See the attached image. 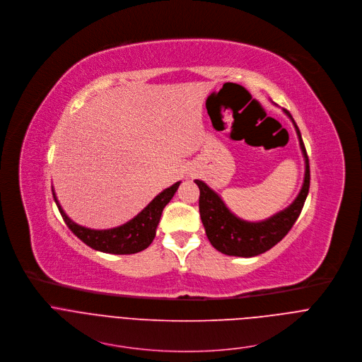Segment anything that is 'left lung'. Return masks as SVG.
<instances>
[{"instance_id":"obj_1","label":"left lung","mask_w":362,"mask_h":362,"mask_svg":"<svg viewBox=\"0 0 362 362\" xmlns=\"http://www.w3.org/2000/svg\"><path fill=\"white\" fill-rule=\"evenodd\" d=\"M291 117L290 111L284 110ZM300 146L305 158V178L301 192L297 199L284 211L275 214L271 218L261 223L243 221L226 206L223 199L216 195L205 182L195 180L199 188V215L204 224L206 237L214 248L227 255L235 257H255L278 244L293 228L300 216L304 202L310 191V160L301 138V132L293 119Z\"/></svg>"}]
</instances>
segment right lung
<instances>
[{"label":"right lung","mask_w":362,"mask_h":362,"mask_svg":"<svg viewBox=\"0 0 362 362\" xmlns=\"http://www.w3.org/2000/svg\"><path fill=\"white\" fill-rule=\"evenodd\" d=\"M178 187H180V182H175L170 188L164 189L146 208H144L135 218H132L127 224L117 228L101 230V231L90 230L72 223L62 211L61 205L58 204L54 191H52V195L66 227L84 244L101 252L127 255V254L139 252L150 247V244L156 237V230L160 223L163 209L174 197Z\"/></svg>","instance_id":"1"}]
</instances>
